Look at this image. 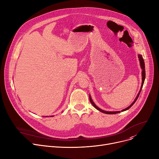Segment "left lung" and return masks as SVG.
I'll return each mask as SVG.
<instances>
[{
  "instance_id": "8db88e82",
  "label": "left lung",
  "mask_w": 159,
  "mask_h": 159,
  "mask_svg": "<svg viewBox=\"0 0 159 159\" xmlns=\"http://www.w3.org/2000/svg\"><path fill=\"white\" fill-rule=\"evenodd\" d=\"M139 61H140V66H141V68L143 69V71H142V76H143V82H142V85H141V88H140V91H139V93H138V95H137V97H136V98H135V100L134 101H133V102L129 106V107H128L127 108H126V109H124V110H122V111H126V110H129V108L134 104V103L136 102V101L137 100V98H138V97H139V95H140V91H141V90H142V88H143V84H144V80H145V78H146V71H145V64H144V59H143V56H142L141 55H139ZM89 101H90V102H91V104H92L97 110H99L100 111H101V112H102V113H106V114H116V113H120V111H104V110H101V109H100V108H98L95 104H94V102H93V101L92 100H91V97L89 96Z\"/></svg>"
}]
</instances>
